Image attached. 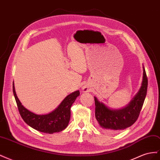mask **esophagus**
I'll use <instances>...</instances> for the list:
<instances>
[{"instance_id":"34e87169","label":"esophagus","mask_w":160,"mask_h":160,"mask_svg":"<svg viewBox=\"0 0 160 160\" xmlns=\"http://www.w3.org/2000/svg\"><path fill=\"white\" fill-rule=\"evenodd\" d=\"M82 90H83V92H84V93H87V92L90 91V88H89V87H88V85H85L83 87Z\"/></svg>"}]
</instances>
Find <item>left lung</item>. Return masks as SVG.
I'll return each mask as SVG.
<instances>
[{
    "label": "left lung",
    "mask_w": 160,
    "mask_h": 160,
    "mask_svg": "<svg viewBox=\"0 0 160 160\" xmlns=\"http://www.w3.org/2000/svg\"><path fill=\"white\" fill-rule=\"evenodd\" d=\"M143 79L138 93L124 108L112 109L94 97L95 118L99 128L109 133H115L126 129L136 122L146 99L148 78L143 65Z\"/></svg>",
    "instance_id": "left-lung-1"
}]
</instances>
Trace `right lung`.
Returning a JSON list of instances; mask_svg holds the SVG:
<instances>
[{"instance_id":"right-lung-1","label":"right lung","mask_w":160,"mask_h":160,"mask_svg":"<svg viewBox=\"0 0 160 160\" xmlns=\"http://www.w3.org/2000/svg\"><path fill=\"white\" fill-rule=\"evenodd\" d=\"M12 88L19 113L22 119L32 128L46 133L60 132L68 126L71 118V105L75 102L77 97L80 95L79 90L72 92L67 95L59 105L51 113L38 115L31 112L22 105L17 95L14 82Z\"/></svg>"}]
</instances>
